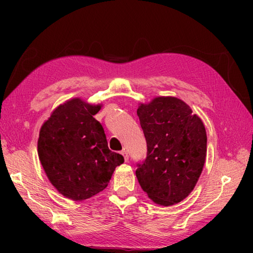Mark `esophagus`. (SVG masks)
Segmentation results:
<instances>
[{
  "label": "esophagus",
  "mask_w": 253,
  "mask_h": 253,
  "mask_svg": "<svg viewBox=\"0 0 253 253\" xmlns=\"http://www.w3.org/2000/svg\"><path fill=\"white\" fill-rule=\"evenodd\" d=\"M121 153H122V154H123V156H124V157H126V158H127V157H128V155H127V153H126V152H125V149H123V151H122V152H121Z\"/></svg>",
  "instance_id": "obj_1"
}]
</instances>
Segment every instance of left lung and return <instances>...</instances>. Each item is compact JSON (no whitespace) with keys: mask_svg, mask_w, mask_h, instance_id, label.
Here are the masks:
<instances>
[{"mask_svg":"<svg viewBox=\"0 0 253 253\" xmlns=\"http://www.w3.org/2000/svg\"><path fill=\"white\" fill-rule=\"evenodd\" d=\"M100 109V104L74 98L58 106L40 128V163L50 183L67 199L84 201L104 191L124 163L114 152L117 149L108 147L104 128L93 117Z\"/></svg>","mask_w":253,"mask_h":253,"instance_id":"left-lung-1","label":"left lung"}]
</instances>
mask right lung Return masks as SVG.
I'll use <instances>...</instances> for the list:
<instances>
[{
  "label": "right lung",
  "instance_id": "obj_1",
  "mask_svg": "<svg viewBox=\"0 0 253 253\" xmlns=\"http://www.w3.org/2000/svg\"><path fill=\"white\" fill-rule=\"evenodd\" d=\"M147 156L136 176L154 203L181 202L198 183L207 157V131L191 107L175 97H155L137 109Z\"/></svg>",
  "mask_w": 253,
  "mask_h": 253
}]
</instances>
